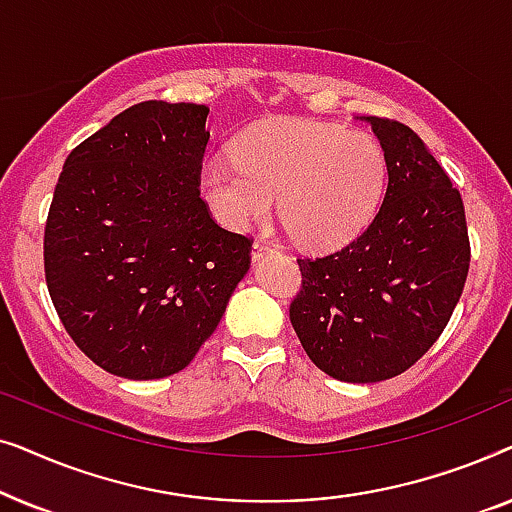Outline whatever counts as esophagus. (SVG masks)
<instances>
[{"mask_svg":"<svg viewBox=\"0 0 512 512\" xmlns=\"http://www.w3.org/2000/svg\"><path fill=\"white\" fill-rule=\"evenodd\" d=\"M268 251H272V249L265 242H254V244H251V261H254V263L261 261V258L268 254Z\"/></svg>","mask_w":512,"mask_h":512,"instance_id":"esophagus-1","label":"esophagus"}]
</instances>
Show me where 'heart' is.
<instances>
[{"mask_svg": "<svg viewBox=\"0 0 512 512\" xmlns=\"http://www.w3.org/2000/svg\"><path fill=\"white\" fill-rule=\"evenodd\" d=\"M200 188L223 226L242 230L279 198L286 233L312 251L352 242L387 191V156L368 132L314 121H277L235 142V158H209Z\"/></svg>", "mask_w": 512, "mask_h": 512, "instance_id": "heart-1", "label": "heart"}]
</instances>
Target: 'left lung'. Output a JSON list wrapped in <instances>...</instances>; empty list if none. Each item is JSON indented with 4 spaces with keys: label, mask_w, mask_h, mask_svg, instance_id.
Masks as SVG:
<instances>
[{
    "label": "left lung",
    "mask_w": 512,
    "mask_h": 512,
    "mask_svg": "<svg viewBox=\"0 0 512 512\" xmlns=\"http://www.w3.org/2000/svg\"><path fill=\"white\" fill-rule=\"evenodd\" d=\"M387 156L389 184L363 235L298 258L289 317L314 366L340 382L401 375L429 352L464 291L471 247L464 202L408 125L361 116Z\"/></svg>",
    "instance_id": "left-lung-1"
}]
</instances>
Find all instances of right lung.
<instances>
[{"label": "right lung", "mask_w": 512, "mask_h": 512, "mask_svg": "<svg viewBox=\"0 0 512 512\" xmlns=\"http://www.w3.org/2000/svg\"><path fill=\"white\" fill-rule=\"evenodd\" d=\"M209 109L139 102L69 153L44 235L46 284L76 347L111 375L184 370L247 275L251 242L209 216Z\"/></svg>", "instance_id": "obj_1"}]
</instances>
